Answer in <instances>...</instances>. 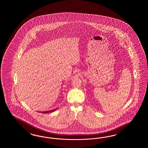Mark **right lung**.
<instances>
[{
  "instance_id": "add662e5",
  "label": "right lung",
  "mask_w": 148,
  "mask_h": 148,
  "mask_svg": "<svg viewBox=\"0 0 148 148\" xmlns=\"http://www.w3.org/2000/svg\"><path fill=\"white\" fill-rule=\"evenodd\" d=\"M56 109H54V110H48V111H44V112H40V113H51V112H53L54 110H56Z\"/></svg>"
}]
</instances>
